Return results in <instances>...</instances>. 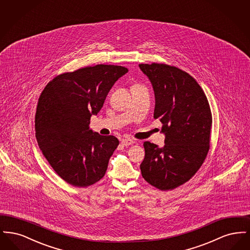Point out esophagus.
Listing matches in <instances>:
<instances>
[{"label": "esophagus", "instance_id": "1", "mask_svg": "<svg viewBox=\"0 0 250 250\" xmlns=\"http://www.w3.org/2000/svg\"><path fill=\"white\" fill-rule=\"evenodd\" d=\"M121 143H122L124 146H129V145H132V144L134 143V141L131 140V139H123V140L121 141Z\"/></svg>", "mask_w": 250, "mask_h": 250}]
</instances>
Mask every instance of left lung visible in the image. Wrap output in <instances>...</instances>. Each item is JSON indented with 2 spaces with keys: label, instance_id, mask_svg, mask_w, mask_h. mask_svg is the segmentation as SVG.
Segmentation results:
<instances>
[{
  "label": "left lung",
  "instance_id": "1",
  "mask_svg": "<svg viewBox=\"0 0 250 250\" xmlns=\"http://www.w3.org/2000/svg\"><path fill=\"white\" fill-rule=\"evenodd\" d=\"M155 92L154 118L162 123L165 144L145 142L143 178L171 190L198 171L210 148L212 113L202 87L187 72L164 63H142Z\"/></svg>",
  "mask_w": 250,
  "mask_h": 250
}]
</instances>
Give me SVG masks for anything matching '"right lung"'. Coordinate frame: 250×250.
<instances>
[{
  "mask_svg": "<svg viewBox=\"0 0 250 250\" xmlns=\"http://www.w3.org/2000/svg\"><path fill=\"white\" fill-rule=\"evenodd\" d=\"M128 69L97 64L63 73L49 82L36 113L38 146L60 177L78 188L98 182L119 141L90 129L111 87Z\"/></svg>",
  "mask_w": 250,
  "mask_h": 250,
  "instance_id": "obj_1",
  "label": "right lung"
}]
</instances>
